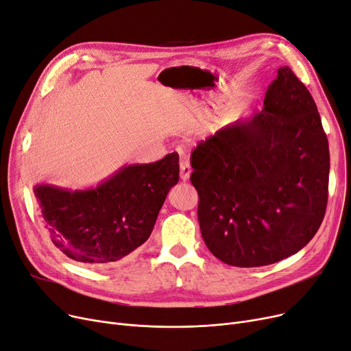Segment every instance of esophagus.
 <instances>
[{"instance_id": "1", "label": "esophagus", "mask_w": 351, "mask_h": 351, "mask_svg": "<svg viewBox=\"0 0 351 351\" xmlns=\"http://www.w3.org/2000/svg\"><path fill=\"white\" fill-rule=\"evenodd\" d=\"M192 173L191 165L188 160H180V179L182 180H188Z\"/></svg>"}]
</instances>
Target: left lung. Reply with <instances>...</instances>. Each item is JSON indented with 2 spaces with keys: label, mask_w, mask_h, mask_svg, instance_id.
Instances as JSON below:
<instances>
[{
  "label": "left lung",
  "mask_w": 351,
  "mask_h": 351,
  "mask_svg": "<svg viewBox=\"0 0 351 351\" xmlns=\"http://www.w3.org/2000/svg\"><path fill=\"white\" fill-rule=\"evenodd\" d=\"M264 109L192 152L197 219L208 250L232 267H263L297 254L323 222L330 152L310 91L288 66Z\"/></svg>",
  "instance_id": "1"
}]
</instances>
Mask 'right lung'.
Segmentation results:
<instances>
[{
	"label": "right lung",
	"mask_w": 351,
	"mask_h": 351,
	"mask_svg": "<svg viewBox=\"0 0 351 351\" xmlns=\"http://www.w3.org/2000/svg\"><path fill=\"white\" fill-rule=\"evenodd\" d=\"M179 180V155L125 165L96 186L70 189L37 184L45 228L70 260L106 267L147 241L167 193Z\"/></svg>",
	"instance_id": "1"
}]
</instances>
